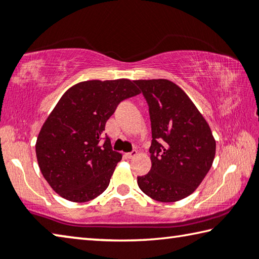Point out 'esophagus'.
Segmentation results:
<instances>
[{
	"instance_id": "esophagus-1",
	"label": "esophagus",
	"mask_w": 259,
	"mask_h": 259,
	"mask_svg": "<svg viewBox=\"0 0 259 259\" xmlns=\"http://www.w3.org/2000/svg\"><path fill=\"white\" fill-rule=\"evenodd\" d=\"M138 154V152L136 151V150H134V151H131V152H129V153H126V157H128V159H134V157Z\"/></svg>"
}]
</instances>
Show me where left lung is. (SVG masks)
<instances>
[{
    "instance_id": "obj_1",
    "label": "left lung",
    "mask_w": 259,
    "mask_h": 259,
    "mask_svg": "<svg viewBox=\"0 0 259 259\" xmlns=\"http://www.w3.org/2000/svg\"><path fill=\"white\" fill-rule=\"evenodd\" d=\"M150 113L152 168L137 177L140 190L160 202H175L196 190L211 168L216 142L187 95L164 78L136 80Z\"/></svg>"
}]
</instances>
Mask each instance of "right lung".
Returning a JSON list of instances; mask_svg holds the SVG:
<instances>
[{
    "mask_svg": "<svg viewBox=\"0 0 259 259\" xmlns=\"http://www.w3.org/2000/svg\"><path fill=\"white\" fill-rule=\"evenodd\" d=\"M140 94L134 81H84L68 89L38 134V166L57 194L87 202L106 190L120 153L105 136L109 116L121 102Z\"/></svg>",
    "mask_w": 259,
    "mask_h": 259,
    "instance_id": "1",
    "label": "right lung"
}]
</instances>
